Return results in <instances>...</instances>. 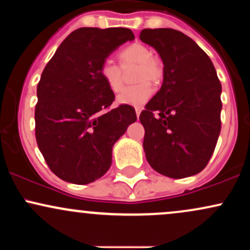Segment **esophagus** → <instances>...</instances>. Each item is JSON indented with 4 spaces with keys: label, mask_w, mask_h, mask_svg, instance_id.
Listing matches in <instances>:
<instances>
[{
    "label": "esophagus",
    "mask_w": 250,
    "mask_h": 250,
    "mask_svg": "<svg viewBox=\"0 0 250 250\" xmlns=\"http://www.w3.org/2000/svg\"><path fill=\"white\" fill-rule=\"evenodd\" d=\"M135 111H136V116H137V119H139V117H140V114H141V109H140V108H136V109H135Z\"/></svg>",
    "instance_id": "1"
}]
</instances>
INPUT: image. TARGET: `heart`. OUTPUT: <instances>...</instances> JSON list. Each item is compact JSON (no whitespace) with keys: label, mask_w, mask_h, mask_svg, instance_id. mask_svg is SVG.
I'll use <instances>...</instances> for the list:
<instances>
[{"label":"heart","mask_w":250,"mask_h":250,"mask_svg":"<svg viewBox=\"0 0 250 250\" xmlns=\"http://www.w3.org/2000/svg\"><path fill=\"white\" fill-rule=\"evenodd\" d=\"M151 49L143 43H133L120 51L119 57L122 68L137 65L135 82L137 84L125 88L117 96V103L131 107H142L149 101L154 90L151 83H159L163 77V64L159 57L151 55ZM100 75L107 87L119 93L123 87V73L120 65L110 60L102 63Z\"/></svg>","instance_id":"b5f03b06"}]
</instances>
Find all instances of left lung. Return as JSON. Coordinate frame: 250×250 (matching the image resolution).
Returning a JSON list of instances; mask_svg holds the SVG:
<instances>
[{"label": "left lung", "instance_id": "1", "mask_svg": "<svg viewBox=\"0 0 250 250\" xmlns=\"http://www.w3.org/2000/svg\"><path fill=\"white\" fill-rule=\"evenodd\" d=\"M140 40L163 62L161 88L140 115L146 159L154 170L171 179L200 173L221 131L222 87L213 62L179 30L143 29ZM154 111H159L157 118Z\"/></svg>", "mask_w": 250, "mask_h": 250}]
</instances>
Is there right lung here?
<instances>
[{
    "label": "right lung",
    "instance_id": "add662e5",
    "mask_svg": "<svg viewBox=\"0 0 250 250\" xmlns=\"http://www.w3.org/2000/svg\"><path fill=\"white\" fill-rule=\"evenodd\" d=\"M135 39L127 28H80L57 48L37 84L35 135L50 170L87 185L102 177L111 151L129 125L131 105L105 110L115 99L100 68L120 45Z\"/></svg>",
    "mask_w": 250,
    "mask_h": 250
}]
</instances>
